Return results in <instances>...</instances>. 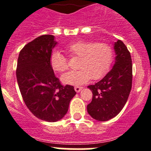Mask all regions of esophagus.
I'll use <instances>...</instances> for the list:
<instances>
[{
  "label": "esophagus",
  "mask_w": 151,
  "mask_h": 151,
  "mask_svg": "<svg viewBox=\"0 0 151 151\" xmlns=\"http://www.w3.org/2000/svg\"><path fill=\"white\" fill-rule=\"evenodd\" d=\"M74 88H75V91H76L77 93H78V92L81 91V90H82V89L83 88L80 87V86H76V87H75Z\"/></svg>",
  "instance_id": "esophagus-1"
}]
</instances>
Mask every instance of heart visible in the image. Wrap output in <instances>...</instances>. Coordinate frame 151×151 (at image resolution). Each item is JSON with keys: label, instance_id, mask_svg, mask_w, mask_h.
Instances as JSON below:
<instances>
[{"label": "heart", "instance_id": "b5f03b06", "mask_svg": "<svg viewBox=\"0 0 151 151\" xmlns=\"http://www.w3.org/2000/svg\"><path fill=\"white\" fill-rule=\"evenodd\" d=\"M66 50L72 57H78L76 71L63 75V83L80 85L87 83L91 78H101L110 68L113 61V52L111 47L106 43L78 41L66 47ZM50 63L57 73L67 70V58L59 50H54L50 54Z\"/></svg>", "mask_w": 151, "mask_h": 151}]
</instances>
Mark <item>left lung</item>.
I'll return each mask as SVG.
<instances>
[{
    "instance_id": "8db88e82",
    "label": "left lung",
    "mask_w": 151,
    "mask_h": 151,
    "mask_svg": "<svg viewBox=\"0 0 151 151\" xmlns=\"http://www.w3.org/2000/svg\"><path fill=\"white\" fill-rule=\"evenodd\" d=\"M115 63L101 81L88 88L92 91L91 102L87 106L89 115L97 121H107L120 113L132 89V63L125 44L118 40L113 44Z\"/></svg>"
}]
</instances>
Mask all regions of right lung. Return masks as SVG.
Segmentation results:
<instances>
[{
  "instance_id": "add662e5",
  "label": "right lung",
  "mask_w": 151,
  "mask_h": 151,
  "mask_svg": "<svg viewBox=\"0 0 151 151\" xmlns=\"http://www.w3.org/2000/svg\"><path fill=\"white\" fill-rule=\"evenodd\" d=\"M55 37L45 35L25 45L19 54L17 78L22 99L33 115L41 120L57 122L64 117L76 95L72 85L63 86L50 63Z\"/></svg>"
}]
</instances>
